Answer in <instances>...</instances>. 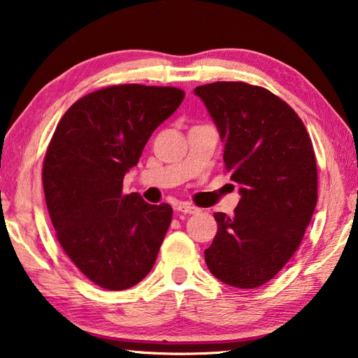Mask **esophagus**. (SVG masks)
I'll list each match as a JSON object with an SVG mask.
<instances>
[{"label": "esophagus", "instance_id": "34e87169", "mask_svg": "<svg viewBox=\"0 0 358 358\" xmlns=\"http://www.w3.org/2000/svg\"><path fill=\"white\" fill-rule=\"evenodd\" d=\"M177 210H178V212L189 213V215H196V213H199V212H201V208H197L196 206H191V203H186V202H183V203H178V206H177Z\"/></svg>", "mask_w": 358, "mask_h": 358}]
</instances>
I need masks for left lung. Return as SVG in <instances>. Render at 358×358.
<instances>
[{
  "mask_svg": "<svg viewBox=\"0 0 358 358\" xmlns=\"http://www.w3.org/2000/svg\"><path fill=\"white\" fill-rule=\"evenodd\" d=\"M224 141V169L241 185L234 215L213 213L206 263L237 288L269 282L301 245L317 203V162L293 108L268 89L218 81L194 89Z\"/></svg>",
  "mask_w": 358,
  "mask_h": 358,
  "instance_id": "8db88e82",
  "label": "left lung"
}]
</instances>
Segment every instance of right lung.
<instances>
[{
  "label": "right lung",
  "instance_id": "1",
  "mask_svg": "<svg viewBox=\"0 0 358 358\" xmlns=\"http://www.w3.org/2000/svg\"><path fill=\"white\" fill-rule=\"evenodd\" d=\"M183 99L178 87L143 84L95 90L68 108L50 138L43 186L57 241L105 290H127L155 266L173 210L124 194L122 180Z\"/></svg>",
  "mask_w": 358,
  "mask_h": 358
}]
</instances>
